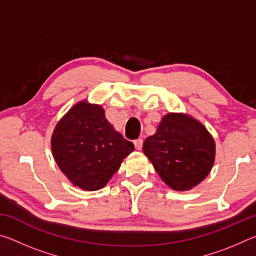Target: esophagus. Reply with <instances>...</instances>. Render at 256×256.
I'll list each match as a JSON object with an SVG mask.
<instances>
[{
	"instance_id": "34e87169",
	"label": "esophagus",
	"mask_w": 256,
	"mask_h": 256,
	"mask_svg": "<svg viewBox=\"0 0 256 256\" xmlns=\"http://www.w3.org/2000/svg\"><path fill=\"white\" fill-rule=\"evenodd\" d=\"M134 146H136V150H141L142 146H144V140L142 138H138V140L134 141Z\"/></svg>"
}]
</instances>
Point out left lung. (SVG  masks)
I'll use <instances>...</instances> for the list:
<instances>
[{
	"label": "left lung",
	"mask_w": 256,
	"mask_h": 256,
	"mask_svg": "<svg viewBox=\"0 0 256 256\" xmlns=\"http://www.w3.org/2000/svg\"><path fill=\"white\" fill-rule=\"evenodd\" d=\"M142 149L160 178L174 190L196 188L209 175L216 159V142L210 132L184 112L164 115Z\"/></svg>",
	"instance_id": "8db88e82"
}]
</instances>
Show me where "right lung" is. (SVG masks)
Returning a JSON list of instances; mask_svg holds the SVG:
<instances>
[{
	"label": "right lung",
	"instance_id": "add662e5",
	"mask_svg": "<svg viewBox=\"0 0 256 256\" xmlns=\"http://www.w3.org/2000/svg\"><path fill=\"white\" fill-rule=\"evenodd\" d=\"M50 146L60 172L84 190L105 188L134 150L108 122L102 105L88 100L76 102L58 120Z\"/></svg>",
	"mask_w": 256,
	"mask_h": 256
}]
</instances>
